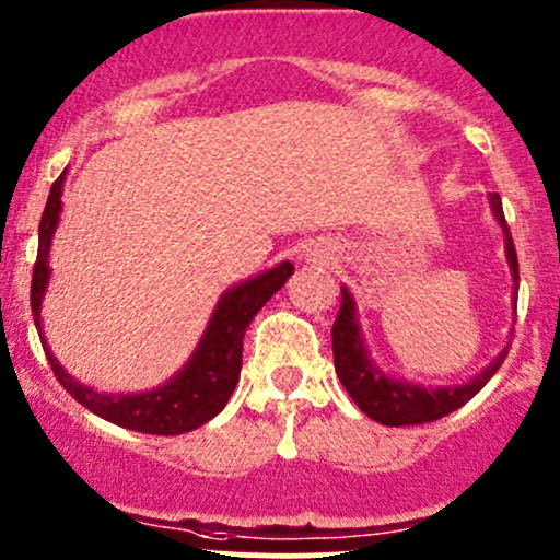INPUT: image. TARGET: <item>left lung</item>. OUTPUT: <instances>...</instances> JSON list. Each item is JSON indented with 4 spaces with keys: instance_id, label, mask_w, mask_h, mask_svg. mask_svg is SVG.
Listing matches in <instances>:
<instances>
[{
    "instance_id": "obj_1",
    "label": "left lung",
    "mask_w": 560,
    "mask_h": 560,
    "mask_svg": "<svg viewBox=\"0 0 560 560\" xmlns=\"http://www.w3.org/2000/svg\"><path fill=\"white\" fill-rule=\"evenodd\" d=\"M489 201L497 223L505 231V255L515 281V298H518V257H515L513 236H510L505 212H502V199L497 194H489ZM508 348L497 353V359L491 361L487 370L478 372L468 383L446 385V388H422V385L407 383V380L390 377L370 359V350H366L364 337H361V327L355 322V303L346 287H342L340 313H337L335 327H331V353H335V370L342 388L348 390L355 407L364 411L366 417H372L380 425L390 428L422 425V422L441 420V417L452 415L454 409L468 404L494 377V372L500 370L508 355Z\"/></svg>"
}]
</instances>
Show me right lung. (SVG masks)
<instances>
[{
  "instance_id": "1",
  "label": "right lung",
  "mask_w": 560,
  "mask_h": 560,
  "mask_svg": "<svg viewBox=\"0 0 560 560\" xmlns=\"http://www.w3.org/2000/svg\"><path fill=\"white\" fill-rule=\"evenodd\" d=\"M63 180L66 172L52 183L50 196H47V207L42 212L39 223V252H36L34 276H31V311H34V324L39 329L42 346H45L47 359H50L55 377L82 407H88L92 415L103 417V420L114 422V425L151 435H180L205 425L214 415L223 411L233 388H236L238 372H242L244 331H247L249 322L287 284L294 266L290 260H284L276 268L266 270V273H257L255 279L225 292L214 305L210 324H207L188 364L164 385L145 393H130V396L97 393L95 388L79 383L77 377H71L58 364L52 350L47 348L45 335H42V298H45L47 284H50L47 255H50L52 233L60 220Z\"/></svg>"
}]
</instances>
